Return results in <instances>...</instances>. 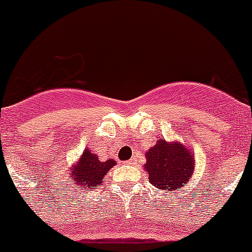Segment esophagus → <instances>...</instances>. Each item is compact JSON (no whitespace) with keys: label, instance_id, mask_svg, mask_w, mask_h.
<instances>
[{"label":"esophagus","instance_id":"esophagus-1","mask_svg":"<svg viewBox=\"0 0 252 252\" xmlns=\"http://www.w3.org/2000/svg\"><path fill=\"white\" fill-rule=\"evenodd\" d=\"M127 164H128V165H133V164H135V160L130 159V160H128V161H127Z\"/></svg>","mask_w":252,"mask_h":252}]
</instances>
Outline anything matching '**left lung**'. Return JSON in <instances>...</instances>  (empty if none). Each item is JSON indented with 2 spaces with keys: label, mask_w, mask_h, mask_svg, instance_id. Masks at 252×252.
<instances>
[{
  "label": "left lung",
  "mask_w": 252,
  "mask_h": 252,
  "mask_svg": "<svg viewBox=\"0 0 252 252\" xmlns=\"http://www.w3.org/2000/svg\"><path fill=\"white\" fill-rule=\"evenodd\" d=\"M144 168L149 173L153 186L169 193H177L187 186L194 171V160L190 151L182 144H169L160 139L154 148L149 149Z\"/></svg>",
  "instance_id": "1"
}]
</instances>
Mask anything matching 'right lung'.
Returning <instances> with one entry per match:
<instances>
[{
  "mask_svg": "<svg viewBox=\"0 0 252 252\" xmlns=\"http://www.w3.org/2000/svg\"><path fill=\"white\" fill-rule=\"evenodd\" d=\"M116 165L115 160L110 159L107 161H99L98 157L86 149L79 161L75 162L70 169V182L82 188H95L103 182L104 175L112 166Z\"/></svg>",
  "mask_w": 252,
  "mask_h": 252,
  "instance_id": "add662e5",
  "label": "right lung"
}]
</instances>
